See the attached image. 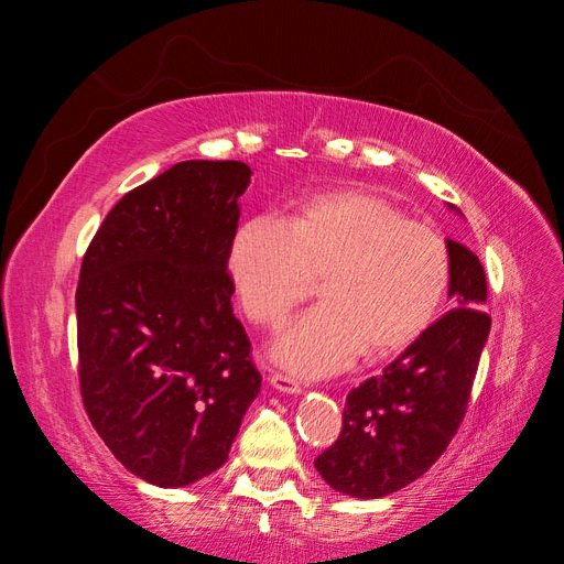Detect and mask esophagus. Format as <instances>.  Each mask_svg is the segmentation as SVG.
<instances>
[{
    "label": "esophagus",
    "instance_id": "1",
    "mask_svg": "<svg viewBox=\"0 0 564 564\" xmlns=\"http://www.w3.org/2000/svg\"><path fill=\"white\" fill-rule=\"evenodd\" d=\"M270 386L280 390V392H289V395H296V392H301V381L294 379L292 373H270Z\"/></svg>",
    "mask_w": 564,
    "mask_h": 564
}]
</instances>
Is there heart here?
I'll return each mask as SVG.
<instances>
[{
    "label": "heart",
    "instance_id": "obj_1",
    "mask_svg": "<svg viewBox=\"0 0 564 564\" xmlns=\"http://www.w3.org/2000/svg\"><path fill=\"white\" fill-rule=\"evenodd\" d=\"M228 275L245 315L278 329L319 280L305 313L272 357L308 377L336 373L362 355H398L431 327L452 278L449 247L421 224L357 187L296 202L282 226L253 218L235 232Z\"/></svg>",
    "mask_w": 564,
    "mask_h": 564
}]
</instances>
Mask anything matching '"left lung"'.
<instances>
[{
    "mask_svg": "<svg viewBox=\"0 0 564 564\" xmlns=\"http://www.w3.org/2000/svg\"><path fill=\"white\" fill-rule=\"evenodd\" d=\"M452 311L435 319L381 377L352 388L344 429L315 458L324 482L355 499H381L429 470L466 416L491 317L485 268L447 240Z\"/></svg>",
    "mask_w": 564,
    "mask_h": 564,
    "instance_id": "obj_1",
    "label": "left lung"
}]
</instances>
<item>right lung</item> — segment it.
Here are the masks:
<instances>
[{
	"instance_id": "add662e5",
	"label": "right lung",
	"mask_w": 564,
	"mask_h": 564,
	"mask_svg": "<svg viewBox=\"0 0 564 564\" xmlns=\"http://www.w3.org/2000/svg\"><path fill=\"white\" fill-rule=\"evenodd\" d=\"M249 178L245 162H178L119 199L84 253L82 402L150 485L185 487L224 466L261 390L228 275Z\"/></svg>"
}]
</instances>
